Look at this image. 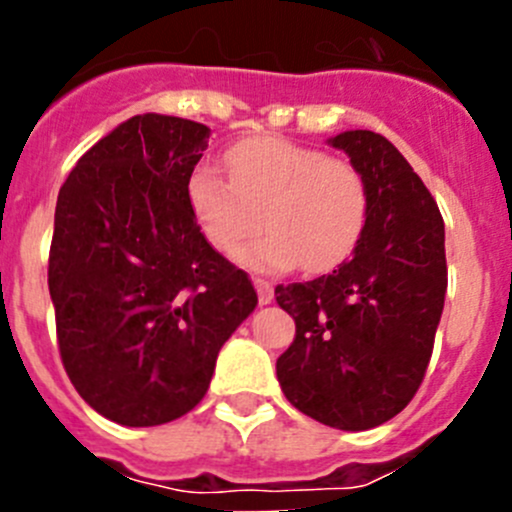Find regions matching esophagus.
<instances>
[{
	"label": "esophagus",
	"mask_w": 512,
	"mask_h": 512,
	"mask_svg": "<svg viewBox=\"0 0 512 512\" xmlns=\"http://www.w3.org/2000/svg\"><path fill=\"white\" fill-rule=\"evenodd\" d=\"M255 289H257V299H260V304H270L272 299H275V289L267 280H262V277H255Z\"/></svg>",
	"instance_id": "obj_1"
}]
</instances>
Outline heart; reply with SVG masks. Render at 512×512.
I'll return each mask as SVG.
<instances>
[{
    "label": "heart",
    "instance_id": "heart-1",
    "mask_svg": "<svg viewBox=\"0 0 512 512\" xmlns=\"http://www.w3.org/2000/svg\"><path fill=\"white\" fill-rule=\"evenodd\" d=\"M227 168L232 180L213 163L188 178L190 213L215 250L232 255L262 220L265 235L237 252L247 267L327 272L352 255L369 215L366 180L352 163L260 136L232 146Z\"/></svg>",
    "mask_w": 512,
    "mask_h": 512
}]
</instances>
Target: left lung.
<instances>
[{"label": "left lung", "instance_id": "left-lung-1", "mask_svg": "<svg viewBox=\"0 0 512 512\" xmlns=\"http://www.w3.org/2000/svg\"><path fill=\"white\" fill-rule=\"evenodd\" d=\"M364 175L369 215L352 260L312 282L277 285L297 334L277 359L287 401L324 426L366 431L406 409L431 361L446 299L436 200L374 131L329 138Z\"/></svg>", "mask_w": 512, "mask_h": 512}]
</instances>
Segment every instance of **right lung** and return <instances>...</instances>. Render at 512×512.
I'll return each instance as SVG.
<instances>
[{"instance_id":"1","label":"right lung","mask_w":512,"mask_h":512,"mask_svg":"<svg viewBox=\"0 0 512 512\" xmlns=\"http://www.w3.org/2000/svg\"><path fill=\"white\" fill-rule=\"evenodd\" d=\"M210 128L143 113L84 153L61 185L49 294L71 384L121 426L200 404L220 347L257 304L188 205Z\"/></svg>"}]
</instances>
